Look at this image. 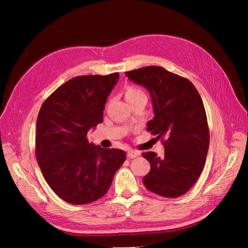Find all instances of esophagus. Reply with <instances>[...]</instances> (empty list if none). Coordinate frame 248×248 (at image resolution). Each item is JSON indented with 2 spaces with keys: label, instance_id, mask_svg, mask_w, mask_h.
<instances>
[{
  "label": "esophagus",
  "instance_id": "obj_1",
  "mask_svg": "<svg viewBox=\"0 0 248 248\" xmlns=\"http://www.w3.org/2000/svg\"><path fill=\"white\" fill-rule=\"evenodd\" d=\"M139 155H140V152L137 151V150L130 149L127 151V157H128V158H136V157H138Z\"/></svg>",
  "mask_w": 248,
  "mask_h": 248
}]
</instances>
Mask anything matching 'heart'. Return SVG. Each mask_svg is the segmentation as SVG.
<instances>
[{"mask_svg":"<svg viewBox=\"0 0 248 248\" xmlns=\"http://www.w3.org/2000/svg\"><path fill=\"white\" fill-rule=\"evenodd\" d=\"M141 94H144V92H142L140 89L136 88V87H129L128 89L126 90V92H125L126 100L127 99H130V98H133V97H137V96L141 95Z\"/></svg>","mask_w":248,"mask_h":248,"instance_id":"obj_1","label":"heart"}]
</instances>
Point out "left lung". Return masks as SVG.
<instances>
[{
    "mask_svg": "<svg viewBox=\"0 0 248 248\" xmlns=\"http://www.w3.org/2000/svg\"><path fill=\"white\" fill-rule=\"evenodd\" d=\"M129 80L151 95L154 118L148 131L164 138V156L142 153L151 170L142 179L146 188L164 198L188 191L204 169L209 149V128L204 104L192 82L159 66L126 72Z\"/></svg>",
    "mask_w": 248,
    "mask_h": 248,
    "instance_id": "1",
    "label": "left lung"
}]
</instances>
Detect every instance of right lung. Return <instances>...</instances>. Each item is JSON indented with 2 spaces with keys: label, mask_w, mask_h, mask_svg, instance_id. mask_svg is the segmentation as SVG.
<instances>
[{
  "label": "right lung",
  "mask_w": 248,
  "mask_h": 248,
  "mask_svg": "<svg viewBox=\"0 0 248 248\" xmlns=\"http://www.w3.org/2000/svg\"><path fill=\"white\" fill-rule=\"evenodd\" d=\"M119 73L66 81L44 101L37 118L36 158L50 188L65 202L85 205L106 194L125 161L120 149L89 144L87 133L103 121Z\"/></svg>",
  "instance_id": "1"
}]
</instances>
